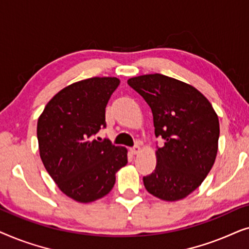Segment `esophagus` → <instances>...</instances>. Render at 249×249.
<instances>
[{
	"label": "esophagus",
	"mask_w": 249,
	"mask_h": 249,
	"mask_svg": "<svg viewBox=\"0 0 249 249\" xmlns=\"http://www.w3.org/2000/svg\"><path fill=\"white\" fill-rule=\"evenodd\" d=\"M130 152H131V154L137 155L138 153L141 152V147H139L138 145H136V146H134V147H132V148H130Z\"/></svg>",
	"instance_id": "obj_1"
}]
</instances>
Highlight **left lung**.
<instances>
[{
    "label": "left lung",
    "mask_w": 249,
    "mask_h": 249,
    "mask_svg": "<svg viewBox=\"0 0 249 249\" xmlns=\"http://www.w3.org/2000/svg\"><path fill=\"white\" fill-rule=\"evenodd\" d=\"M128 85L151 107L155 136L164 139L156 149V168L142 178L146 190L175 202L198 188L212 169L220 124L209 100L190 85L161 73L130 78Z\"/></svg>",
    "instance_id": "8db88e82"
}]
</instances>
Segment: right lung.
Here are the masks:
<instances>
[{
    "label": "right lung",
    "instance_id": "obj_1",
    "mask_svg": "<svg viewBox=\"0 0 249 249\" xmlns=\"http://www.w3.org/2000/svg\"><path fill=\"white\" fill-rule=\"evenodd\" d=\"M120 80L94 77L60 90L37 122L42 162L61 192L79 203L107 195L115 173L128 163L124 147L94 135L105 128V107Z\"/></svg>",
    "mask_w": 249,
    "mask_h": 249
}]
</instances>
